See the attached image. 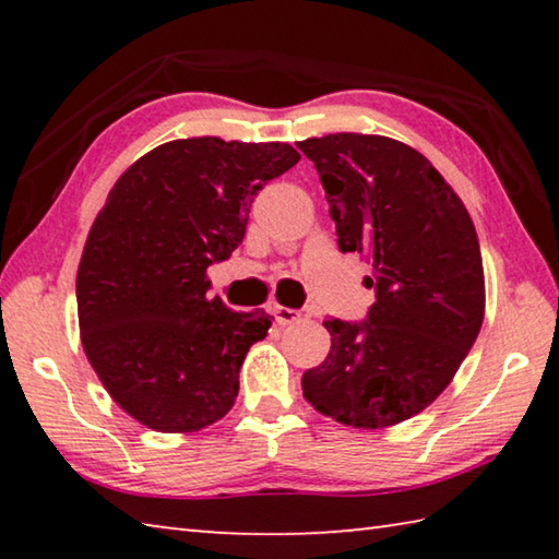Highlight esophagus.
<instances>
[{
    "mask_svg": "<svg viewBox=\"0 0 559 559\" xmlns=\"http://www.w3.org/2000/svg\"><path fill=\"white\" fill-rule=\"evenodd\" d=\"M271 313H273V318H276L278 325H293V323H298V320H300L298 310L286 308V306H273Z\"/></svg>",
    "mask_w": 559,
    "mask_h": 559,
    "instance_id": "34e87169",
    "label": "esophagus"
}]
</instances>
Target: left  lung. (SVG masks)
I'll return each instance as SVG.
<instances>
[{"label":"left lung","mask_w":559,"mask_h":559,"mask_svg":"<svg viewBox=\"0 0 559 559\" xmlns=\"http://www.w3.org/2000/svg\"><path fill=\"white\" fill-rule=\"evenodd\" d=\"M340 251L372 263L367 318H328L333 347L302 374V396L355 429L400 424L437 400L478 337L486 310L476 229L437 167L382 135L308 138Z\"/></svg>","instance_id":"left-lung-1"}]
</instances>
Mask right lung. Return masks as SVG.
Wrapping results in <instances>:
<instances>
[{
    "instance_id": "obj_1",
    "label": "right lung",
    "mask_w": 559,
    "mask_h": 559,
    "mask_svg": "<svg viewBox=\"0 0 559 559\" xmlns=\"http://www.w3.org/2000/svg\"><path fill=\"white\" fill-rule=\"evenodd\" d=\"M300 155L286 143L173 140L130 165L83 249V349L122 412L163 433L231 409L249 347L271 316L210 298L206 269L243 241L251 202Z\"/></svg>"
}]
</instances>
